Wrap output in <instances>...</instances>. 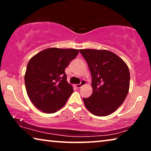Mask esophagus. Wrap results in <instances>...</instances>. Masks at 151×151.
<instances>
[{
	"label": "esophagus",
	"mask_w": 151,
	"mask_h": 151,
	"mask_svg": "<svg viewBox=\"0 0 151 151\" xmlns=\"http://www.w3.org/2000/svg\"><path fill=\"white\" fill-rule=\"evenodd\" d=\"M85 84H86V81L84 80H82V81H81V82H80V84H77V85H76V87L78 88H81L82 86L85 85Z\"/></svg>",
	"instance_id": "esophagus-1"
}]
</instances>
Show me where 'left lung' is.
Wrapping results in <instances>:
<instances>
[{
    "mask_svg": "<svg viewBox=\"0 0 151 151\" xmlns=\"http://www.w3.org/2000/svg\"><path fill=\"white\" fill-rule=\"evenodd\" d=\"M92 76L93 93L83 98L86 108L97 116H106L116 111L129 89L128 66L115 53L108 50L80 49Z\"/></svg>",
    "mask_w": 151,
    "mask_h": 151,
    "instance_id": "8db88e82",
    "label": "left lung"
}]
</instances>
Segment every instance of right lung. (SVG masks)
Masks as SVG:
<instances>
[{
	"label": "right lung",
	"instance_id": "right-lung-1",
	"mask_svg": "<svg viewBox=\"0 0 151 151\" xmlns=\"http://www.w3.org/2000/svg\"><path fill=\"white\" fill-rule=\"evenodd\" d=\"M79 53L78 49L49 48L29 61L24 75L27 93L39 110L53 113L61 109L73 92L65 70Z\"/></svg>",
	"mask_w": 151,
	"mask_h": 151
}]
</instances>
